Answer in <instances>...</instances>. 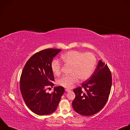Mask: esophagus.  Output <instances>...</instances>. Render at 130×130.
<instances>
[{
	"label": "esophagus",
	"instance_id": "esophagus-1",
	"mask_svg": "<svg viewBox=\"0 0 130 130\" xmlns=\"http://www.w3.org/2000/svg\"><path fill=\"white\" fill-rule=\"evenodd\" d=\"M65 91L67 92H70V91H71V90L67 88V89H65Z\"/></svg>",
	"mask_w": 130,
	"mask_h": 130
}]
</instances>
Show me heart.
<instances>
[{
	"label": "heart",
	"mask_w": 130,
	"mask_h": 130,
	"mask_svg": "<svg viewBox=\"0 0 130 130\" xmlns=\"http://www.w3.org/2000/svg\"><path fill=\"white\" fill-rule=\"evenodd\" d=\"M63 63L70 66L69 76H63L58 80L59 85L65 88H71L76 83L78 78L84 80L88 78L93 72L96 59L94 54L90 52L83 53L80 51L71 50L68 51L61 57ZM51 69L55 75L61 73V65L57 61H53L51 64Z\"/></svg>",
	"instance_id": "1"
}]
</instances>
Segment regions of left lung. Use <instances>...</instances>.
<instances>
[{"label": "left lung", "instance_id": "obj_1", "mask_svg": "<svg viewBox=\"0 0 130 130\" xmlns=\"http://www.w3.org/2000/svg\"><path fill=\"white\" fill-rule=\"evenodd\" d=\"M111 72L106 64L99 61L94 73L81 86L73 89L76 97L72 101L75 112L83 116H91L105 105L112 87Z\"/></svg>", "mask_w": 130, "mask_h": 130}]
</instances>
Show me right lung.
I'll return each instance as SVG.
<instances>
[{
    "label": "right lung",
    "mask_w": 130,
    "mask_h": 130,
    "mask_svg": "<svg viewBox=\"0 0 130 130\" xmlns=\"http://www.w3.org/2000/svg\"><path fill=\"white\" fill-rule=\"evenodd\" d=\"M61 49H47L33 54L26 63L20 79V89L28 108L35 114L47 115L56 110L65 89L54 87L53 92H46L53 87L54 76L51 69L53 59Z\"/></svg>",
    "instance_id": "1"
}]
</instances>
